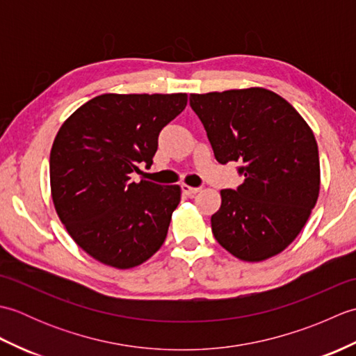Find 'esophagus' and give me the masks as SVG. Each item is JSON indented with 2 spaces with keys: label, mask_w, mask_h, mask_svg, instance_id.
I'll return each mask as SVG.
<instances>
[{
  "label": "esophagus",
  "mask_w": 356,
  "mask_h": 356,
  "mask_svg": "<svg viewBox=\"0 0 356 356\" xmlns=\"http://www.w3.org/2000/svg\"><path fill=\"white\" fill-rule=\"evenodd\" d=\"M200 190H202L200 186H190V185H182V191H184L185 194H188V195H194V194H197Z\"/></svg>",
  "instance_id": "obj_1"
}]
</instances>
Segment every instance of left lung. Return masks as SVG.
<instances>
[{
  "mask_svg": "<svg viewBox=\"0 0 356 356\" xmlns=\"http://www.w3.org/2000/svg\"><path fill=\"white\" fill-rule=\"evenodd\" d=\"M217 162L238 163L245 182L222 190L211 217L216 240L245 261L282 252L306 225L320 191L314 133L282 96L266 88L191 95Z\"/></svg>",
  "mask_w": 356,
  "mask_h": 356,
  "instance_id": "obj_1",
  "label": "left lung"
}]
</instances>
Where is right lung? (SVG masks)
<instances>
[{"label": "right lung", "mask_w": 356, "mask_h": 356, "mask_svg": "<svg viewBox=\"0 0 356 356\" xmlns=\"http://www.w3.org/2000/svg\"><path fill=\"white\" fill-rule=\"evenodd\" d=\"M188 95H101L65 120L50 153L56 213L72 238L104 264L128 269L163 245L179 185L131 174L149 168L159 133L186 107Z\"/></svg>", "instance_id": "right-lung-1"}]
</instances>
